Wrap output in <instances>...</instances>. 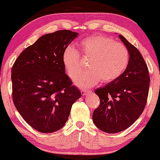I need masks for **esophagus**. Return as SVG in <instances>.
Instances as JSON below:
<instances>
[{"mask_svg":"<svg viewBox=\"0 0 160 160\" xmlns=\"http://www.w3.org/2000/svg\"><path fill=\"white\" fill-rule=\"evenodd\" d=\"M89 92H91V91L90 90H81V94L82 95H85Z\"/></svg>","mask_w":160,"mask_h":160,"instance_id":"1","label":"esophagus"}]
</instances>
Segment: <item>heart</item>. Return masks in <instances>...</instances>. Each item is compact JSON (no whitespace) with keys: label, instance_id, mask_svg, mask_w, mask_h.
Instances as JSON below:
<instances>
[{"label":"heart","instance_id":"obj_1","mask_svg":"<svg viewBox=\"0 0 160 160\" xmlns=\"http://www.w3.org/2000/svg\"><path fill=\"white\" fill-rule=\"evenodd\" d=\"M88 59V71L75 80L80 88H89L102 82H111L120 77L129 63V52L122 43L115 42L109 37L97 35L85 38L80 42L79 52L72 46L65 49L63 62L69 77L74 79L83 67L81 57Z\"/></svg>","mask_w":160,"mask_h":160}]
</instances>
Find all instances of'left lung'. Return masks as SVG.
Returning <instances> with one entry per match:
<instances>
[{"label":"left lung","mask_w":160,"mask_h":160,"mask_svg":"<svg viewBox=\"0 0 160 160\" xmlns=\"http://www.w3.org/2000/svg\"><path fill=\"white\" fill-rule=\"evenodd\" d=\"M119 37L129 52L127 68L118 78L95 91L100 104L93 111V122L107 133L120 132L132 126L144 111L149 92L146 62L135 46L121 34Z\"/></svg>","instance_id":"8db88e82"}]
</instances>
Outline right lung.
<instances>
[{"label":"right lung","mask_w":160,"mask_h":160,"mask_svg":"<svg viewBox=\"0 0 160 160\" xmlns=\"http://www.w3.org/2000/svg\"><path fill=\"white\" fill-rule=\"evenodd\" d=\"M78 33L56 31L28 47L12 67L13 104L28 124L52 133L65 126L72 104L81 96L65 74V49Z\"/></svg>","instance_id":"1"}]
</instances>
